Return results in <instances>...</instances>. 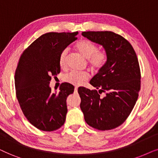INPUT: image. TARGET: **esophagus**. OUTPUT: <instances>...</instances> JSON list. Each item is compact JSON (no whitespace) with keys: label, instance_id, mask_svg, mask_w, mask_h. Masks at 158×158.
Returning a JSON list of instances; mask_svg holds the SVG:
<instances>
[{"label":"esophagus","instance_id":"1","mask_svg":"<svg viewBox=\"0 0 158 158\" xmlns=\"http://www.w3.org/2000/svg\"><path fill=\"white\" fill-rule=\"evenodd\" d=\"M77 90H78V87H75V88H74V92H77Z\"/></svg>","mask_w":158,"mask_h":158}]
</instances>
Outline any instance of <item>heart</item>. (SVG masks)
<instances>
[{
  "instance_id": "1",
  "label": "heart",
  "mask_w": 158,
  "mask_h": 158,
  "mask_svg": "<svg viewBox=\"0 0 158 158\" xmlns=\"http://www.w3.org/2000/svg\"><path fill=\"white\" fill-rule=\"evenodd\" d=\"M76 49L85 58L89 60V64L93 70L98 71L104 66L107 60V53L103 50H98L96 44L88 40H81L76 44ZM68 49L63 50L59 57V65L61 68L66 66ZM89 78L88 73L85 71L77 72L71 71L64 75V81L73 85L79 86Z\"/></svg>"
}]
</instances>
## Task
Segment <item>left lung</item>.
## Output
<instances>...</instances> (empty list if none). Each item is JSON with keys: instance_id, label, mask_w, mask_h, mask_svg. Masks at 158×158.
<instances>
[{"instance_id": "8db88e82", "label": "left lung", "mask_w": 158, "mask_h": 158, "mask_svg": "<svg viewBox=\"0 0 158 158\" xmlns=\"http://www.w3.org/2000/svg\"><path fill=\"white\" fill-rule=\"evenodd\" d=\"M84 37L102 45L107 53L103 66L90 80L96 89H78L80 108L88 125L106 131L121 126L130 115L141 87L139 64L129 42L113 31H84ZM105 92L103 98L99 95Z\"/></svg>"}]
</instances>
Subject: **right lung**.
<instances>
[{
	"mask_svg": "<svg viewBox=\"0 0 158 158\" xmlns=\"http://www.w3.org/2000/svg\"><path fill=\"white\" fill-rule=\"evenodd\" d=\"M76 32H48L41 35L24 50L15 72L16 98L31 124L44 131L57 130L64 124L66 98L74 87L65 82L59 92L50 87L51 77L60 71V52L77 39Z\"/></svg>",
	"mask_w": 158,
	"mask_h": 158,
	"instance_id": "1",
	"label": "right lung"
}]
</instances>
